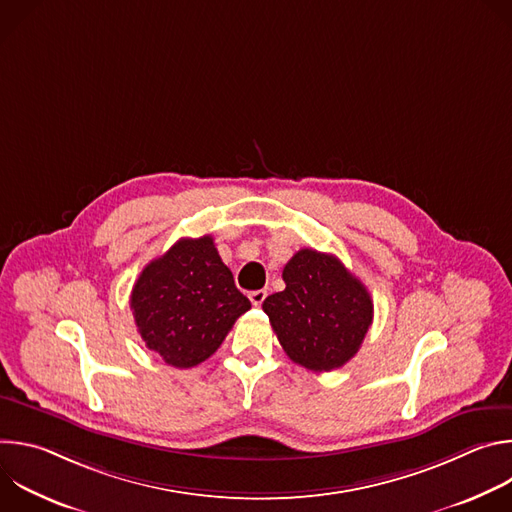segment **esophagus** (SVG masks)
<instances>
[{"instance_id":"1","label":"esophagus","mask_w":512,"mask_h":512,"mask_svg":"<svg viewBox=\"0 0 512 512\" xmlns=\"http://www.w3.org/2000/svg\"><path fill=\"white\" fill-rule=\"evenodd\" d=\"M265 298H267V291H265V289H257V291H251V294H249L251 304L257 306V308L265 302Z\"/></svg>"}]
</instances>
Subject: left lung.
<instances>
[{
  "mask_svg": "<svg viewBox=\"0 0 512 512\" xmlns=\"http://www.w3.org/2000/svg\"><path fill=\"white\" fill-rule=\"evenodd\" d=\"M285 289L263 310L285 354L302 367L328 373L358 352L373 324V300L338 257L300 249L283 267Z\"/></svg>",
  "mask_w": 512,
  "mask_h": 512,
  "instance_id": "1",
  "label": "left lung"
}]
</instances>
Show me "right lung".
<instances>
[{
	"label": "right lung",
	"mask_w": 512,
	"mask_h": 512,
	"mask_svg": "<svg viewBox=\"0 0 512 512\" xmlns=\"http://www.w3.org/2000/svg\"><path fill=\"white\" fill-rule=\"evenodd\" d=\"M129 302L145 346L176 369L212 356L251 308L208 235L180 239L145 265Z\"/></svg>",
	"instance_id": "add662e5"
}]
</instances>
